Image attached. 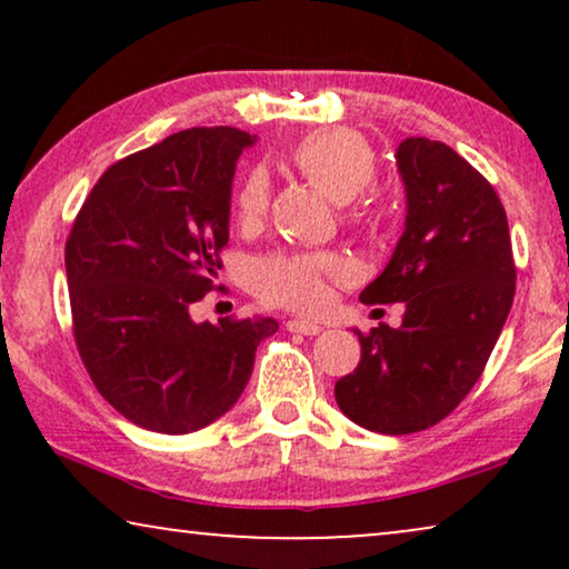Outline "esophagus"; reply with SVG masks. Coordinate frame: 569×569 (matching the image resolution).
I'll list each match as a JSON object with an SVG mask.
<instances>
[{"mask_svg":"<svg viewBox=\"0 0 569 569\" xmlns=\"http://www.w3.org/2000/svg\"><path fill=\"white\" fill-rule=\"evenodd\" d=\"M287 329L292 333H306V337H316V333H321L323 329L313 321H306V318H292V321H287Z\"/></svg>","mask_w":569,"mask_h":569,"instance_id":"1","label":"esophagus"}]
</instances>
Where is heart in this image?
<instances>
[{
    "label": "heart",
    "instance_id": "heart-1",
    "mask_svg": "<svg viewBox=\"0 0 569 569\" xmlns=\"http://www.w3.org/2000/svg\"><path fill=\"white\" fill-rule=\"evenodd\" d=\"M292 166L337 204H349L376 181V152L357 131L329 129L295 144ZM269 209V178L261 170L240 183L236 214L243 228H256ZM345 274V261L331 253H277L253 269V287L267 302L313 310L329 298L331 277Z\"/></svg>",
    "mask_w": 569,
    "mask_h": 569
}]
</instances>
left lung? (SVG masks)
I'll list each match as a JSON object with an SVG mask.
<instances>
[{
    "instance_id": "8db88e82",
    "label": "left lung",
    "mask_w": 569,
    "mask_h": 569,
    "mask_svg": "<svg viewBox=\"0 0 569 569\" xmlns=\"http://www.w3.org/2000/svg\"><path fill=\"white\" fill-rule=\"evenodd\" d=\"M407 220L362 302H403L399 329L360 337L355 372L333 386L365 430L409 435L448 417L477 383L516 295L508 214L492 186L448 144L396 147Z\"/></svg>"
}]
</instances>
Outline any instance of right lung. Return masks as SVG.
Instances as JSON below:
<instances>
[{"mask_svg":"<svg viewBox=\"0 0 569 569\" xmlns=\"http://www.w3.org/2000/svg\"><path fill=\"white\" fill-rule=\"evenodd\" d=\"M256 137L186 129L106 170L69 232L74 339L92 383L144 430L186 435L236 407L274 318H191L230 238L232 178Z\"/></svg>","mask_w":569,"mask_h":569,"instance_id":"obj_1","label":"right lung"}]
</instances>
